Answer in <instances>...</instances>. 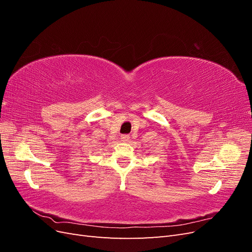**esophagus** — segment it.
<instances>
[{
	"label": "esophagus",
	"mask_w": 252,
	"mask_h": 252,
	"mask_svg": "<svg viewBox=\"0 0 252 252\" xmlns=\"http://www.w3.org/2000/svg\"><path fill=\"white\" fill-rule=\"evenodd\" d=\"M129 139H130V136H129L128 134L121 135V141H122V142H128Z\"/></svg>",
	"instance_id": "esophagus-1"
}]
</instances>
